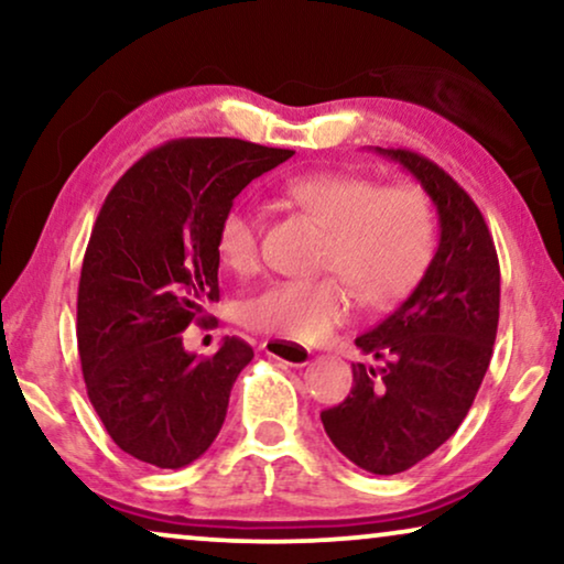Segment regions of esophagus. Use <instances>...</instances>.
<instances>
[{"label": "esophagus", "mask_w": 564, "mask_h": 564, "mask_svg": "<svg viewBox=\"0 0 564 564\" xmlns=\"http://www.w3.org/2000/svg\"><path fill=\"white\" fill-rule=\"evenodd\" d=\"M264 351L272 359H280L290 367H305L307 361H311V351H307L305 346L282 341V338H269V341H264Z\"/></svg>", "instance_id": "obj_1"}]
</instances>
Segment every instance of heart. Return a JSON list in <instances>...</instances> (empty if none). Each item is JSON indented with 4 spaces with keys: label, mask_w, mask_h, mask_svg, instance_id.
Wrapping results in <instances>:
<instances>
[{
    "label": "heart",
    "mask_w": 564,
    "mask_h": 564,
    "mask_svg": "<svg viewBox=\"0 0 564 564\" xmlns=\"http://www.w3.org/2000/svg\"><path fill=\"white\" fill-rule=\"evenodd\" d=\"M282 195L328 230L321 269L341 275L361 303L395 305L426 274L434 257V213L421 189L382 187L365 174L311 172L284 180ZM215 251L230 272H257L261 215L249 205L228 207L215 230ZM340 281L274 282L246 300L241 321L290 341H315L349 318L351 292Z\"/></svg>",
    "instance_id": "1"
}]
</instances>
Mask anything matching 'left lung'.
Here are the masks:
<instances>
[{
    "label": "left lung",
    "instance_id": "left-lung-1",
    "mask_svg": "<svg viewBox=\"0 0 564 564\" xmlns=\"http://www.w3.org/2000/svg\"><path fill=\"white\" fill-rule=\"evenodd\" d=\"M375 151L411 172L434 203L438 249L405 303L357 338L380 365H351V392L321 421L354 465L398 475L459 429L480 390L498 330L500 267L482 213L444 169L405 149Z\"/></svg>",
    "mask_w": 564,
    "mask_h": 564
}]
</instances>
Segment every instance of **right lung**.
I'll return each instance as SVG.
<instances>
[{
  "label": "right lung",
  "instance_id": "obj_1",
  "mask_svg": "<svg viewBox=\"0 0 564 564\" xmlns=\"http://www.w3.org/2000/svg\"><path fill=\"white\" fill-rule=\"evenodd\" d=\"M292 153L238 138H180L135 161L107 195L84 253L76 341L91 405L130 457L180 469L218 436L253 349L226 336L199 359L184 349L182 330L220 297L223 213Z\"/></svg>",
  "mask_w": 564,
  "mask_h": 564
}]
</instances>
